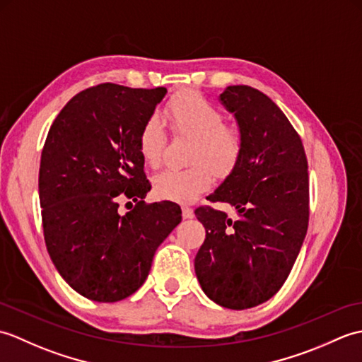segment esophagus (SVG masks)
<instances>
[{"label":"esophagus","mask_w":362,"mask_h":362,"mask_svg":"<svg viewBox=\"0 0 362 362\" xmlns=\"http://www.w3.org/2000/svg\"><path fill=\"white\" fill-rule=\"evenodd\" d=\"M182 216H183V219H191V218H194V211H193V209H189V206H182Z\"/></svg>","instance_id":"1"}]
</instances>
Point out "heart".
Listing matches in <instances>:
<instances>
[{"label": "heart", "instance_id": "b5f03b06", "mask_svg": "<svg viewBox=\"0 0 362 362\" xmlns=\"http://www.w3.org/2000/svg\"><path fill=\"white\" fill-rule=\"evenodd\" d=\"M166 119L173 132L191 138L185 169H165L153 177V191L161 199L188 204L211 185L213 174L226 177L240 163L244 140L240 130L226 124L216 105L196 93L182 91L166 105ZM166 148L165 124L157 115L146 118L138 134V149L143 160L156 168Z\"/></svg>", "mask_w": 362, "mask_h": 362}]
</instances>
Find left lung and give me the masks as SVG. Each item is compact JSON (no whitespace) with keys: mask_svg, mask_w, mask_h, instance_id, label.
Masks as SVG:
<instances>
[{"mask_svg":"<svg viewBox=\"0 0 362 362\" xmlns=\"http://www.w3.org/2000/svg\"><path fill=\"white\" fill-rule=\"evenodd\" d=\"M243 135L240 163L209 197L230 204L238 219L210 206L196 218L205 241L194 258L202 291L224 308L247 310L279 292L308 228V163L300 136L271 98L247 86L219 96Z\"/></svg>","mask_w":362,"mask_h":362,"instance_id":"obj_1","label":"left lung"}]
</instances>
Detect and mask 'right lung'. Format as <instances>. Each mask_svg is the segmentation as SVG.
Returning <instances> with one entry per match:
<instances>
[{"label": "right lung", "instance_id": "add662e5", "mask_svg": "<svg viewBox=\"0 0 362 362\" xmlns=\"http://www.w3.org/2000/svg\"><path fill=\"white\" fill-rule=\"evenodd\" d=\"M165 95V87L87 88L66 103L46 136L38 173L46 249L60 276L95 302L132 296L182 221L177 204L143 201L151 183L138 134ZM124 195L137 205L122 217Z\"/></svg>", "mask_w": 362, "mask_h": 362}]
</instances>
